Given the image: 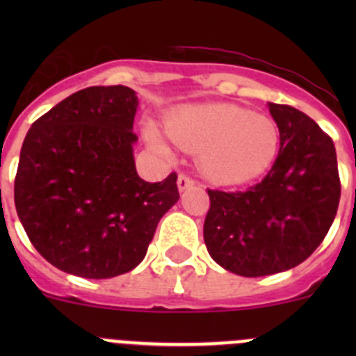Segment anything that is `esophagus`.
Masks as SVG:
<instances>
[{
    "label": "esophagus",
    "mask_w": 356,
    "mask_h": 356,
    "mask_svg": "<svg viewBox=\"0 0 356 356\" xmlns=\"http://www.w3.org/2000/svg\"><path fill=\"white\" fill-rule=\"evenodd\" d=\"M191 186H195V179H191L189 175H186V174H179V177H177L179 191H186V189H189Z\"/></svg>",
    "instance_id": "esophagus-1"
}]
</instances>
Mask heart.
Instances as JSON below:
<instances>
[{
    "mask_svg": "<svg viewBox=\"0 0 356 356\" xmlns=\"http://www.w3.org/2000/svg\"><path fill=\"white\" fill-rule=\"evenodd\" d=\"M167 138L184 152L198 153L207 177L220 184H241L264 174L279 149V127L270 117L227 103L182 106L165 122ZM149 148L170 155L153 127L145 132Z\"/></svg>",
    "mask_w": 356,
    "mask_h": 356,
    "instance_id": "1",
    "label": "heart"
}]
</instances>
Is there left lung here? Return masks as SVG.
I'll use <instances>...</instances> for the list:
<instances>
[{
    "label": "left lung",
    "mask_w": 356,
    "mask_h": 356,
    "mask_svg": "<svg viewBox=\"0 0 356 356\" xmlns=\"http://www.w3.org/2000/svg\"><path fill=\"white\" fill-rule=\"evenodd\" d=\"M277 158L246 191L208 189L203 225L210 257L225 270L261 277L289 270L324 241L341 196L332 139L303 111L268 103Z\"/></svg>",
    "instance_id": "1"
}]
</instances>
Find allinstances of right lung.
I'll list each match as a JSON object with an SVG mask.
<instances>
[{
  "instance_id": "1",
  "label": "right lung",
  "mask_w": 356,
  "mask_h": 356,
  "mask_svg": "<svg viewBox=\"0 0 356 356\" xmlns=\"http://www.w3.org/2000/svg\"><path fill=\"white\" fill-rule=\"evenodd\" d=\"M138 96L125 86L74 92L32 124L15 177V208L51 265L86 279L138 267L160 218L177 203V174L136 172Z\"/></svg>"
}]
</instances>
